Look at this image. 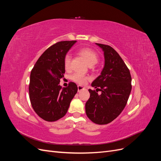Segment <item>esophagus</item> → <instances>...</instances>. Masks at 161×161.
<instances>
[{
  "label": "esophagus",
  "instance_id": "obj_1",
  "mask_svg": "<svg viewBox=\"0 0 161 161\" xmlns=\"http://www.w3.org/2000/svg\"><path fill=\"white\" fill-rule=\"evenodd\" d=\"M84 89H85V88L83 86H82L80 85H78V91H79V92L81 91L82 90H84Z\"/></svg>",
  "mask_w": 161,
  "mask_h": 161
}]
</instances>
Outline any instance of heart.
<instances>
[{
	"mask_svg": "<svg viewBox=\"0 0 161 161\" xmlns=\"http://www.w3.org/2000/svg\"><path fill=\"white\" fill-rule=\"evenodd\" d=\"M79 53L83 57L88 64L91 66L96 64L99 60V56L97 53L89 48H81L79 50ZM71 63V55L69 53H66L64 58V66L66 70H69ZM71 79L79 85H84L88 80V77L85 76L79 73H75L71 76Z\"/></svg>",
	"mask_w": 161,
	"mask_h": 161,
	"instance_id": "1",
	"label": "heart"
}]
</instances>
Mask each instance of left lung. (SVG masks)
Instances as JSON below:
<instances>
[{"instance_id": "1", "label": "left lung", "mask_w": 161, "mask_h": 161, "mask_svg": "<svg viewBox=\"0 0 161 161\" xmlns=\"http://www.w3.org/2000/svg\"><path fill=\"white\" fill-rule=\"evenodd\" d=\"M104 53L105 64L101 75L92 81L95 90L89 89L85 104L87 117L97 124H108L123 111L131 90L130 72L122 58L113 47L97 43ZM102 91L98 95L97 90Z\"/></svg>"}]
</instances>
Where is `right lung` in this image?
I'll return each mask as SVG.
<instances>
[{"label": "right lung", "instance_id": "add662e5", "mask_svg": "<svg viewBox=\"0 0 161 161\" xmlns=\"http://www.w3.org/2000/svg\"><path fill=\"white\" fill-rule=\"evenodd\" d=\"M76 41L59 42L50 46L36 62L30 75L29 94L36 113L47 121H55L67 113L78 91L75 82L60 85L65 69L64 58Z\"/></svg>", "mask_w": 161, "mask_h": 161}]
</instances>
